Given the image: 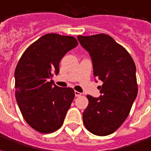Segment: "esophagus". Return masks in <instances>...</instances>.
<instances>
[{"label": "esophagus", "mask_w": 151, "mask_h": 151, "mask_svg": "<svg viewBox=\"0 0 151 151\" xmlns=\"http://www.w3.org/2000/svg\"><path fill=\"white\" fill-rule=\"evenodd\" d=\"M74 93H75L76 97H80V96L81 95V93L78 92V91H75V92H74Z\"/></svg>", "instance_id": "34e87169"}]
</instances>
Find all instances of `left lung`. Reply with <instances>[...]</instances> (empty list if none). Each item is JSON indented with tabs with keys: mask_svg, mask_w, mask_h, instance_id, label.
Segmentation results:
<instances>
[{
	"mask_svg": "<svg viewBox=\"0 0 151 151\" xmlns=\"http://www.w3.org/2000/svg\"><path fill=\"white\" fill-rule=\"evenodd\" d=\"M91 57L93 76L103 84L101 97L87 95L83 122L90 133L106 136L121 127L138 94L136 66L127 50L110 36L100 33L78 37Z\"/></svg>",
	"mask_w": 151,
	"mask_h": 151,
	"instance_id": "obj_1",
	"label": "left lung"
}]
</instances>
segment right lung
I'll return each mask as SVG.
<instances>
[{"label": "right lung", "instance_id": "obj_1", "mask_svg": "<svg viewBox=\"0 0 151 151\" xmlns=\"http://www.w3.org/2000/svg\"><path fill=\"white\" fill-rule=\"evenodd\" d=\"M78 45L74 37L48 33L22 54L15 70V96L24 120L42 134L53 133L64 122L74 90L50 79L59 73L65 54Z\"/></svg>", "mask_w": 151, "mask_h": 151}]
</instances>
